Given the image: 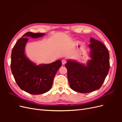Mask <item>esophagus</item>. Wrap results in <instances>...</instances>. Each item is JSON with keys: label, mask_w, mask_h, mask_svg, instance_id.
Masks as SVG:
<instances>
[{"label": "esophagus", "mask_w": 122, "mask_h": 122, "mask_svg": "<svg viewBox=\"0 0 122 122\" xmlns=\"http://www.w3.org/2000/svg\"><path fill=\"white\" fill-rule=\"evenodd\" d=\"M61 62H62V64L64 65H65L66 63V62H67V61H66L65 60H62L61 61Z\"/></svg>", "instance_id": "34e87169"}]
</instances>
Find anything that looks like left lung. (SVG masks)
Listing matches in <instances>:
<instances>
[{
	"label": "left lung",
	"instance_id": "obj_1",
	"mask_svg": "<svg viewBox=\"0 0 122 122\" xmlns=\"http://www.w3.org/2000/svg\"><path fill=\"white\" fill-rule=\"evenodd\" d=\"M88 45L90 57L87 66L69 60L65 64L68 79L72 89L87 93L99 89L107 75L109 67V54L102 42L91 38Z\"/></svg>",
	"mask_w": 122,
	"mask_h": 122
}]
</instances>
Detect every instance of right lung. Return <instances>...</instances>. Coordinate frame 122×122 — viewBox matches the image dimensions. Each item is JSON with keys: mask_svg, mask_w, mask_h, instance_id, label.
Listing matches in <instances>:
<instances>
[{"mask_svg": "<svg viewBox=\"0 0 122 122\" xmlns=\"http://www.w3.org/2000/svg\"><path fill=\"white\" fill-rule=\"evenodd\" d=\"M44 33L28 32L15 45L11 54L10 68L18 86L21 90L30 94L39 95L49 91L54 76L61 66V60L49 64L36 65L25 55V47L28 38L41 37Z\"/></svg>", "mask_w": 122, "mask_h": 122, "instance_id": "1", "label": "right lung"}]
</instances>
